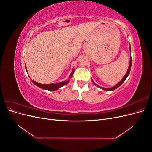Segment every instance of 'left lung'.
Here are the masks:
<instances>
[{
	"mask_svg": "<svg viewBox=\"0 0 152 152\" xmlns=\"http://www.w3.org/2000/svg\"><path fill=\"white\" fill-rule=\"evenodd\" d=\"M129 49H130V53H131V50L130 44H129ZM131 59H131V56H130V63H129V68H128V69H127V72H126V75L124 76V77L122 78V79L121 80V82H118V83L117 85H115V86L112 87H110V88H104V87H100V86H99L98 85L95 84L94 82V81L92 80V82H93V84L94 85H95L96 86H97V87H99V88H101V89H103V90H104V91H113V90H115V89H116L117 88H118V87L119 86H121L123 82H124V81H125V80L126 79V78L127 77V76H128L129 75V73H130V71H131V63H132V60H131Z\"/></svg>",
	"mask_w": 152,
	"mask_h": 152,
	"instance_id": "8db88e82",
	"label": "left lung"
}]
</instances>
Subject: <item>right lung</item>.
<instances>
[{
	"label": "right lung",
	"instance_id": "1",
	"mask_svg": "<svg viewBox=\"0 0 152 152\" xmlns=\"http://www.w3.org/2000/svg\"><path fill=\"white\" fill-rule=\"evenodd\" d=\"M25 69H26V71L27 72V69L25 65ZM73 72H74V69H73L70 76H69L68 79L67 80H65L63 82H59L58 84H40L38 83V82H37L35 81H34L31 80V82H33V83L36 85L37 86H38L41 89H45V90H48V91H56L58 89H59V88H61V87L65 86L66 84H67L69 81H70V79L72 77L73 74Z\"/></svg>",
	"mask_w": 152,
	"mask_h": 152
}]
</instances>
